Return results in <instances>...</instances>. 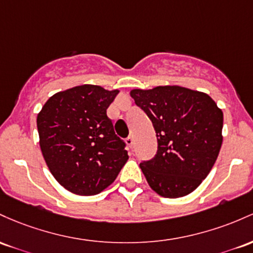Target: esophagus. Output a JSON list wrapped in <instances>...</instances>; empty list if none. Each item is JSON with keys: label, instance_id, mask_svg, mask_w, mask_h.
I'll use <instances>...</instances> for the list:
<instances>
[{"label": "esophagus", "instance_id": "1", "mask_svg": "<svg viewBox=\"0 0 253 253\" xmlns=\"http://www.w3.org/2000/svg\"><path fill=\"white\" fill-rule=\"evenodd\" d=\"M126 143L127 144V146L131 147V148H132V146H134V137H132V136H129V137H127L126 140Z\"/></svg>", "mask_w": 253, "mask_h": 253}]
</instances>
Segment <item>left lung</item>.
I'll use <instances>...</instances> for the list:
<instances>
[{
    "mask_svg": "<svg viewBox=\"0 0 253 253\" xmlns=\"http://www.w3.org/2000/svg\"><path fill=\"white\" fill-rule=\"evenodd\" d=\"M158 140L157 155L140 167L158 195L178 198L206 179L222 144L223 113L207 93L180 86L131 89Z\"/></svg>",
    "mask_w": 253,
    "mask_h": 253,
    "instance_id": "8db88e82",
    "label": "left lung"
}]
</instances>
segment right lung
Wrapping results in <instances>:
<instances>
[{"label":"right lung","mask_w":253,"mask_h":253,"mask_svg":"<svg viewBox=\"0 0 253 253\" xmlns=\"http://www.w3.org/2000/svg\"><path fill=\"white\" fill-rule=\"evenodd\" d=\"M119 93L81 84L50 96L37 116L39 144L55 179L80 196L101 192L129 159L106 110Z\"/></svg>","instance_id":"obj_1"}]
</instances>
